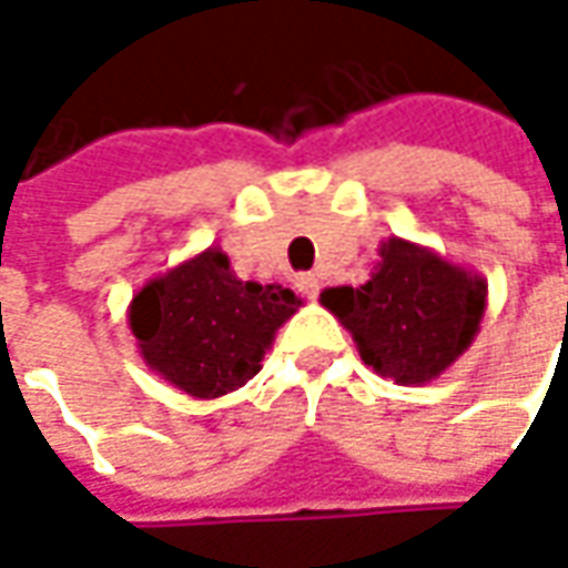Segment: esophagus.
<instances>
[{"label":"esophagus","instance_id":"1","mask_svg":"<svg viewBox=\"0 0 568 568\" xmlns=\"http://www.w3.org/2000/svg\"><path fill=\"white\" fill-rule=\"evenodd\" d=\"M295 285H298V292H302L304 298H317V292H321V283H317L314 273H298Z\"/></svg>","mask_w":568,"mask_h":568}]
</instances>
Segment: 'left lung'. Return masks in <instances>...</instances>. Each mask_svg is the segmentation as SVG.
I'll list each match as a JSON object with an SVG mask.
<instances>
[{
	"label": "left lung",
	"mask_w": 568,
	"mask_h": 568,
	"mask_svg": "<svg viewBox=\"0 0 568 568\" xmlns=\"http://www.w3.org/2000/svg\"><path fill=\"white\" fill-rule=\"evenodd\" d=\"M381 257L367 283L326 288L321 302L381 377L402 386L434 381L475 339L487 285L402 239H389Z\"/></svg>",
	"instance_id": "left-lung-1"
}]
</instances>
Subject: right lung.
I'll return each mask as SVG.
<instances>
[{
  "label": "right lung",
  "instance_id": "right-lung-1",
  "mask_svg": "<svg viewBox=\"0 0 568 568\" xmlns=\"http://www.w3.org/2000/svg\"><path fill=\"white\" fill-rule=\"evenodd\" d=\"M298 298L283 285L242 283L220 247L148 283L131 302L144 362L197 399H216L261 371L273 333Z\"/></svg>",
  "mask_w": 568,
  "mask_h": 568
}]
</instances>
